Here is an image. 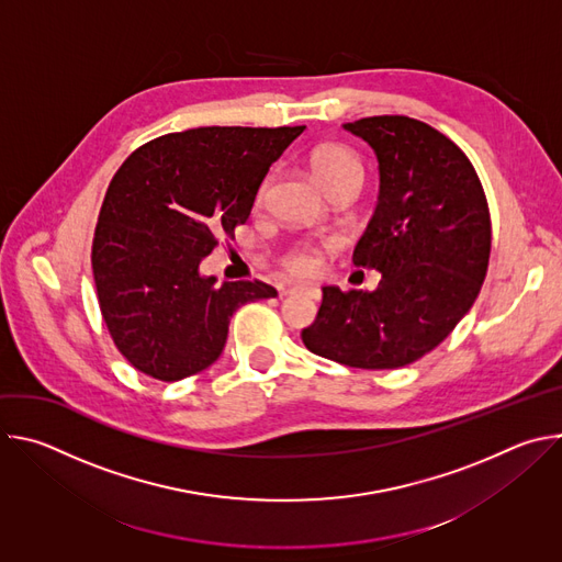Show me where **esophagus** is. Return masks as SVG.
Instances as JSON below:
<instances>
[{"instance_id":"1","label":"esophagus","mask_w":562,"mask_h":562,"mask_svg":"<svg viewBox=\"0 0 562 562\" xmlns=\"http://www.w3.org/2000/svg\"><path fill=\"white\" fill-rule=\"evenodd\" d=\"M293 293H304L308 297H319V291L315 286H306V284H291V286L282 289V295H293Z\"/></svg>"}]
</instances>
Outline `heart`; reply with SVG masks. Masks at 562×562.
Returning a JSON list of instances; mask_svg holds the SVG:
<instances>
[{
    "instance_id": "heart-1",
    "label": "heart",
    "mask_w": 562,
    "mask_h": 562,
    "mask_svg": "<svg viewBox=\"0 0 562 562\" xmlns=\"http://www.w3.org/2000/svg\"><path fill=\"white\" fill-rule=\"evenodd\" d=\"M311 171L315 176V180L323 184L325 191H331L336 184L342 182H358L362 184L364 178V169L360 157L345 144H319L313 148L311 153ZM271 187V178L265 180V184L260 187V200L267 198ZM282 265L291 271V273H308L315 265V256L311 249L306 247H297L291 249L282 256Z\"/></svg>"
}]
</instances>
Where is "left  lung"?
<instances>
[{
  "label": "left lung",
  "mask_w": 562,
  "mask_h": 562,
  "mask_svg": "<svg viewBox=\"0 0 562 562\" xmlns=\"http://www.w3.org/2000/svg\"><path fill=\"white\" fill-rule=\"evenodd\" d=\"M378 157L380 193L353 249L375 291L323 286L304 347L356 369H397L436 349L475 302L492 251L490 206L469 157L405 115L345 124Z\"/></svg>",
  "instance_id": "obj_1"
}]
</instances>
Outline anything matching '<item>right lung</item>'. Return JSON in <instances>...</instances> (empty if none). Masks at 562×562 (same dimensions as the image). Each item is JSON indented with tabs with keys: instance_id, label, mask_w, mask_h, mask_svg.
Listing matches in <instances>:
<instances>
[{
	"instance_id": "right-lung-1",
	"label": "right lung",
	"mask_w": 562,
	"mask_h": 562,
	"mask_svg": "<svg viewBox=\"0 0 562 562\" xmlns=\"http://www.w3.org/2000/svg\"><path fill=\"white\" fill-rule=\"evenodd\" d=\"M304 126H202L146 142L113 176L93 237L109 334L142 373L176 382L211 367L233 313L278 291L222 282L200 262L251 215L271 165Z\"/></svg>"
}]
</instances>
